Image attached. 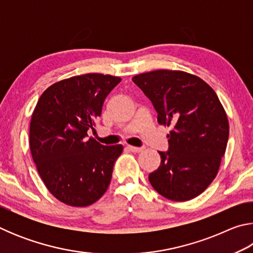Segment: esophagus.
<instances>
[{
  "mask_svg": "<svg viewBox=\"0 0 253 253\" xmlns=\"http://www.w3.org/2000/svg\"><path fill=\"white\" fill-rule=\"evenodd\" d=\"M128 149H129V151L131 152V153H140L143 151V148L142 147H135V146H128L127 147Z\"/></svg>",
  "mask_w": 253,
  "mask_h": 253,
  "instance_id": "34e87169",
  "label": "esophagus"
}]
</instances>
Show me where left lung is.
<instances>
[{
  "instance_id": "8db88e82",
  "label": "left lung",
  "mask_w": 253,
  "mask_h": 253,
  "mask_svg": "<svg viewBox=\"0 0 253 253\" xmlns=\"http://www.w3.org/2000/svg\"><path fill=\"white\" fill-rule=\"evenodd\" d=\"M170 127L168 153L148 179L157 193L175 202L199 196L215 178L229 138V121L215 91L200 77L155 70L132 77Z\"/></svg>"
}]
</instances>
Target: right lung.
Here are the masks:
<instances>
[{
    "instance_id": "right-lung-1",
    "label": "right lung",
    "mask_w": 253,
    "mask_h": 253,
    "mask_svg": "<svg viewBox=\"0 0 253 253\" xmlns=\"http://www.w3.org/2000/svg\"><path fill=\"white\" fill-rule=\"evenodd\" d=\"M122 78L102 74L74 76L42 93L30 123V149L45 187L60 202L84 208L109 186L122 145L88 138L108 93Z\"/></svg>"
}]
</instances>
